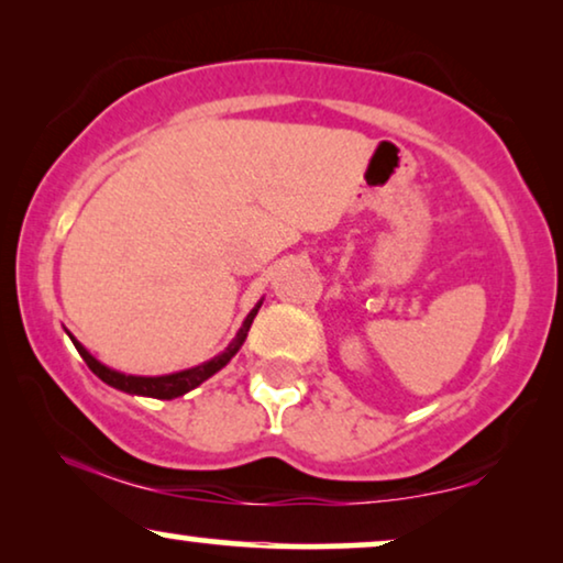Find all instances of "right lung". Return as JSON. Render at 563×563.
Here are the masks:
<instances>
[{"instance_id":"1","label":"right lung","mask_w":563,"mask_h":563,"mask_svg":"<svg viewBox=\"0 0 563 563\" xmlns=\"http://www.w3.org/2000/svg\"><path fill=\"white\" fill-rule=\"evenodd\" d=\"M258 307L261 305L253 307L251 314L243 322V328L238 330L235 341L228 345L225 353H220L218 358L207 361V364H202V366L187 368V372L168 374V376H125V374H120V372H112V368H107L104 364H99V361L91 356V353L84 349V345L76 343L74 338H71V341L76 345V351H79V356L87 361V366L91 368V372H95L104 384H110V387L122 389V391H130V395H143V397H156V399H174V397H181V395H187V391H191L195 387H199V384H202L205 379H210L212 374H218L220 368L225 366L228 361L235 356L238 349H241L243 341H245V335H249L251 322H253V318H256Z\"/></svg>"}]
</instances>
